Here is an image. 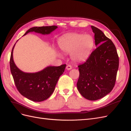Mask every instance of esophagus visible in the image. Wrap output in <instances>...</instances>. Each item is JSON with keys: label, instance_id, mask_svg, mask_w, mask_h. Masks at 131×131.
<instances>
[{"label": "esophagus", "instance_id": "esophagus-1", "mask_svg": "<svg viewBox=\"0 0 131 131\" xmlns=\"http://www.w3.org/2000/svg\"><path fill=\"white\" fill-rule=\"evenodd\" d=\"M66 69H67V70H71L72 69V67L70 65H68L66 67Z\"/></svg>", "mask_w": 131, "mask_h": 131}]
</instances>
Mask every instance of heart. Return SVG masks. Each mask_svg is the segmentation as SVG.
Wrapping results in <instances>:
<instances>
[{
    "label": "heart",
    "instance_id": "obj_1",
    "mask_svg": "<svg viewBox=\"0 0 131 131\" xmlns=\"http://www.w3.org/2000/svg\"><path fill=\"white\" fill-rule=\"evenodd\" d=\"M58 43L63 52L71 53V58L73 61L81 63L85 62L91 56L94 40L90 34L72 33L62 38Z\"/></svg>",
    "mask_w": 131,
    "mask_h": 131
}]
</instances>
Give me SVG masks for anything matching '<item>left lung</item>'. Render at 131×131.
<instances>
[{"mask_svg":"<svg viewBox=\"0 0 131 131\" xmlns=\"http://www.w3.org/2000/svg\"><path fill=\"white\" fill-rule=\"evenodd\" d=\"M95 45L98 46L84 63L78 66L77 88L85 98L96 101L113 90L118 68V57L112 41L97 28L91 26Z\"/></svg>","mask_w":131,"mask_h":131,"instance_id":"left-lung-1","label":"left lung"}]
</instances>
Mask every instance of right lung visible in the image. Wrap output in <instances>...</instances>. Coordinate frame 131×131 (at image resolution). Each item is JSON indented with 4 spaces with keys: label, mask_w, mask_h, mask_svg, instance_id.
Masks as SVG:
<instances>
[{
    "label": "right lung",
    "mask_w": 131,
    "mask_h": 131,
    "mask_svg": "<svg viewBox=\"0 0 131 131\" xmlns=\"http://www.w3.org/2000/svg\"><path fill=\"white\" fill-rule=\"evenodd\" d=\"M57 28V26H56L34 27L28 30L23 35L33 31L43 35L50 34ZM15 44L16 43L11 51L10 67L19 92L34 102H42L47 100L53 92L59 77L64 72L66 64L58 67L48 66L36 73L23 72L16 66L14 61L13 51Z\"/></svg>",
    "instance_id": "1"
}]
</instances>
